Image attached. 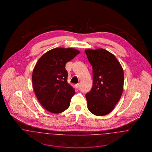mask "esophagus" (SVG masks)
<instances>
[{"instance_id":"esophagus-1","label":"esophagus","mask_w":152,"mask_h":152,"mask_svg":"<svg viewBox=\"0 0 152 152\" xmlns=\"http://www.w3.org/2000/svg\"><path fill=\"white\" fill-rule=\"evenodd\" d=\"M80 87V84H75V87L77 88V89H78V88Z\"/></svg>"}]
</instances>
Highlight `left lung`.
I'll return each instance as SVG.
<instances>
[{
  "label": "left lung",
  "mask_w": 152,
  "mask_h": 152,
  "mask_svg": "<svg viewBox=\"0 0 152 152\" xmlns=\"http://www.w3.org/2000/svg\"><path fill=\"white\" fill-rule=\"evenodd\" d=\"M85 52L93 72L92 88L86 95L88 109L95 115L104 116L112 112L122 96L124 70L116 57L105 49Z\"/></svg>",
  "instance_id": "1"
}]
</instances>
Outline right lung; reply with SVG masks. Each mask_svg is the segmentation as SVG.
Returning a JSON list of instances; mask_svg holds the SVG:
<instances>
[{
    "mask_svg": "<svg viewBox=\"0 0 152 152\" xmlns=\"http://www.w3.org/2000/svg\"><path fill=\"white\" fill-rule=\"evenodd\" d=\"M73 48L51 49L39 59L32 73L36 97L44 108L59 113L68 108L75 92L67 83L65 64L80 53Z\"/></svg>",
    "mask_w": 152,
    "mask_h": 152,
    "instance_id": "add662e5",
    "label": "right lung"
}]
</instances>
